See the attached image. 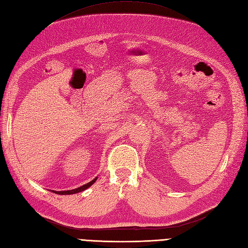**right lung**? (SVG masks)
<instances>
[{
	"mask_svg": "<svg viewBox=\"0 0 248 248\" xmlns=\"http://www.w3.org/2000/svg\"><path fill=\"white\" fill-rule=\"evenodd\" d=\"M98 179V177H95L94 179H93L92 181H90L89 183H86V185L82 186H79L77 188H74V189H70V190H61V191H55V190H52V193L54 194H58V195H73V194H77V193H80V191H83L84 189L89 188L91 186H93V183L95 182V180Z\"/></svg>",
	"mask_w": 248,
	"mask_h": 248,
	"instance_id": "right-lung-1",
	"label": "right lung"
}]
</instances>
